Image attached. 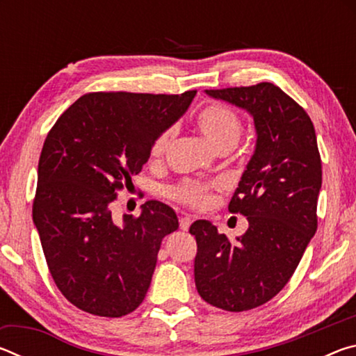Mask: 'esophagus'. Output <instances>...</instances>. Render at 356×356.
<instances>
[{"instance_id":"1","label":"esophagus","mask_w":356,"mask_h":356,"mask_svg":"<svg viewBox=\"0 0 356 356\" xmlns=\"http://www.w3.org/2000/svg\"><path fill=\"white\" fill-rule=\"evenodd\" d=\"M179 221H180V229H182V231H188L190 226H191V222H193L191 216H188V215L180 216Z\"/></svg>"}]
</instances>
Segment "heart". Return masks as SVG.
Returning a JSON list of instances; mask_svg holds the SVG:
<instances>
[{
  "label": "heart",
  "instance_id": "obj_1",
  "mask_svg": "<svg viewBox=\"0 0 356 356\" xmlns=\"http://www.w3.org/2000/svg\"><path fill=\"white\" fill-rule=\"evenodd\" d=\"M196 124L216 150L232 149L243 134L242 118L232 108L220 104L207 105L206 108H202L196 116ZM174 134H176L174 127H168L155 138L152 147H150L152 160H160L166 154ZM216 186H218L216 184H206L201 182V180L185 179L171 186L170 196L174 201L184 204V206L204 209L209 206L210 200H212V190L216 188Z\"/></svg>",
  "mask_w": 356,
  "mask_h": 356
}]
</instances>
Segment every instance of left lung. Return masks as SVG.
Returning a JSON list of instances; mask_svg holds the SVG:
<instances>
[{"label": "left lung", "instance_id": "left-lung-1", "mask_svg": "<svg viewBox=\"0 0 356 356\" xmlns=\"http://www.w3.org/2000/svg\"><path fill=\"white\" fill-rule=\"evenodd\" d=\"M206 92L248 111L257 141L229 202V212L242 213L250 226L231 242L210 221L193 222L195 282L209 305L248 311L287 284L317 231L321 154L308 113L273 83Z\"/></svg>", "mask_w": 356, "mask_h": 356}]
</instances>
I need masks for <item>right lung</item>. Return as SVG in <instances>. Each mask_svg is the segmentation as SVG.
Listing matches in <instances>:
<instances>
[{"mask_svg":"<svg viewBox=\"0 0 356 356\" xmlns=\"http://www.w3.org/2000/svg\"><path fill=\"white\" fill-rule=\"evenodd\" d=\"M195 95L89 92L48 131L33 221L53 281L78 309L122 317L146 297L161 240L179 227L177 215L147 201L140 216L124 215L118 225L111 204L134 185L155 138Z\"/></svg>","mask_w":356,"mask_h":356,"instance_id":"obj_1","label":"right lung"}]
</instances>
